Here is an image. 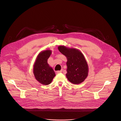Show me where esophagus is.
Instances as JSON below:
<instances>
[{"instance_id": "obj_1", "label": "esophagus", "mask_w": 121, "mask_h": 121, "mask_svg": "<svg viewBox=\"0 0 121 121\" xmlns=\"http://www.w3.org/2000/svg\"><path fill=\"white\" fill-rule=\"evenodd\" d=\"M61 72H62V70L56 71V73H57V74H60V73H61Z\"/></svg>"}]
</instances>
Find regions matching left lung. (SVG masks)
I'll use <instances>...</instances> for the list:
<instances>
[{
	"mask_svg": "<svg viewBox=\"0 0 121 121\" xmlns=\"http://www.w3.org/2000/svg\"><path fill=\"white\" fill-rule=\"evenodd\" d=\"M58 49L67 57L66 77L69 81L74 84L83 82L88 76L89 71L83 54L78 49L65 46H59Z\"/></svg>",
	"mask_w": 121,
	"mask_h": 121,
	"instance_id": "obj_1",
	"label": "left lung"
}]
</instances>
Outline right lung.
<instances>
[{"label": "right lung", "instance_id": "obj_1", "mask_svg": "<svg viewBox=\"0 0 121 121\" xmlns=\"http://www.w3.org/2000/svg\"><path fill=\"white\" fill-rule=\"evenodd\" d=\"M52 52V50L49 49L40 52L34 64L33 74L35 78L43 85H49L56 76L53 69L47 63V60Z\"/></svg>", "mask_w": 121, "mask_h": 121}]
</instances>
